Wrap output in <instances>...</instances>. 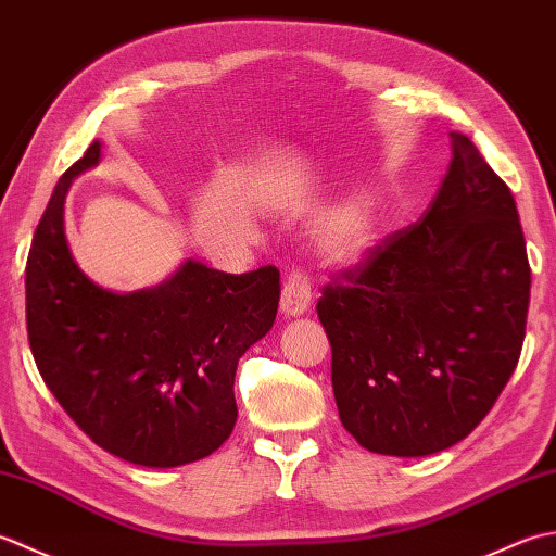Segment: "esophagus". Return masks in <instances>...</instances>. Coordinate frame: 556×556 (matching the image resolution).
<instances>
[{
	"mask_svg": "<svg viewBox=\"0 0 556 556\" xmlns=\"http://www.w3.org/2000/svg\"><path fill=\"white\" fill-rule=\"evenodd\" d=\"M311 279L303 269H291L281 289V303L279 308L287 317H299L311 308Z\"/></svg>",
	"mask_w": 556,
	"mask_h": 556,
	"instance_id": "1",
	"label": "esophagus"
}]
</instances>
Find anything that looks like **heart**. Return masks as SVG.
<instances>
[{
	"label": "heart",
	"mask_w": 556,
	"mask_h": 556,
	"mask_svg": "<svg viewBox=\"0 0 556 556\" xmlns=\"http://www.w3.org/2000/svg\"><path fill=\"white\" fill-rule=\"evenodd\" d=\"M382 231V200L375 193H358L329 212L315 233V243L329 265L356 267L372 255Z\"/></svg>",
	"instance_id": "obj_1"
}]
</instances>
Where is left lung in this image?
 <instances>
[{
	"label": "left lung",
	"instance_id": "8db88e82",
	"mask_svg": "<svg viewBox=\"0 0 556 556\" xmlns=\"http://www.w3.org/2000/svg\"><path fill=\"white\" fill-rule=\"evenodd\" d=\"M448 138L452 162L420 222L317 301L341 425L372 454L454 446L521 356L530 265L516 200L473 140Z\"/></svg>",
	"mask_w": 556,
	"mask_h": 556
}]
</instances>
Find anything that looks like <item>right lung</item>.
<instances>
[{
  "mask_svg": "<svg viewBox=\"0 0 556 556\" xmlns=\"http://www.w3.org/2000/svg\"><path fill=\"white\" fill-rule=\"evenodd\" d=\"M92 140L54 186L26 265V323L45 384L78 428L128 464L174 468L231 434L233 375L277 317L279 269L227 275L186 260L157 287L116 293L71 255L64 203L96 167Z\"/></svg>",
  "mask_w": 556,
  "mask_h": 556,
  "instance_id": "add662e5",
  "label": "right lung"
}]
</instances>
